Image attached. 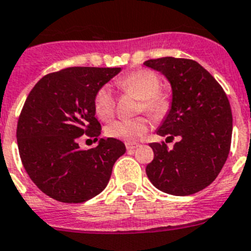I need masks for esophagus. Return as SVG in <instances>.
Masks as SVG:
<instances>
[{
  "instance_id": "34e87169",
  "label": "esophagus",
  "mask_w": 251,
  "mask_h": 251,
  "mask_svg": "<svg viewBox=\"0 0 251 251\" xmlns=\"http://www.w3.org/2000/svg\"><path fill=\"white\" fill-rule=\"evenodd\" d=\"M126 147H127V151H134V149L139 148L141 144L139 143H126Z\"/></svg>"
}]
</instances>
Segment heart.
Here are the masks:
<instances>
[{
  "mask_svg": "<svg viewBox=\"0 0 251 251\" xmlns=\"http://www.w3.org/2000/svg\"><path fill=\"white\" fill-rule=\"evenodd\" d=\"M118 86L127 93L134 94L141 100L139 110H144L153 118H162L168 113L171 100L165 93L160 92L162 82L154 72L149 70H138L118 80ZM116 109V100L108 86L100 87L94 96V112L103 121L112 118ZM149 128L146 117L132 119H117L110 122L104 132L108 137L119 141L132 142L143 137Z\"/></svg>",
  "mask_w": 251,
  "mask_h": 251,
  "instance_id": "1",
  "label": "heart"
}]
</instances>
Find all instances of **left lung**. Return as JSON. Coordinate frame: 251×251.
I'll use <instances>...</instances> for the list:
<instances>
[{
	"label": "left lung",
	"instance_id": "1",
	"mask_svg": "<svg viewBox=\"0 0 251 251\" xmlns=\"http://www.w3.org/2000/svg\"><path fill=\"white\" fill-rule=\"evenodd\" d=\"M144 66L167 77L172 107L157 134L167 142L151 143L154 159L146 168L154 187L167 194L190 195L215 180L230 151L233 116L229 100L215 78L193 59L163 57Z\"/></svg>",
	"mask_w": 251,
	"mask_h": 251
}]
</instances>
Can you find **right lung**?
Returning a JSON list of instances; mask_svg holds the SVG:
<instances>
[{
  "mask_svg": "<svg viewBox=\"0 0 251 251\" xmlns=\"http://www.w3.org/2000/svg\"><path fill=\"white\" fill-rule=\"evenodd\" d=\"M121 68L71 67L50 73L29 92L17 123L20 157L29 178L46 195L62 203H83L100 194L126 153L123 142L100 138L82 151L83 134L98 141L94 96Z\"/></svg>",
  "mask_w": 251,
  "mask_h": 251,
  "instance_id": "1",
  "label": "right lung"
}]
</instances>
